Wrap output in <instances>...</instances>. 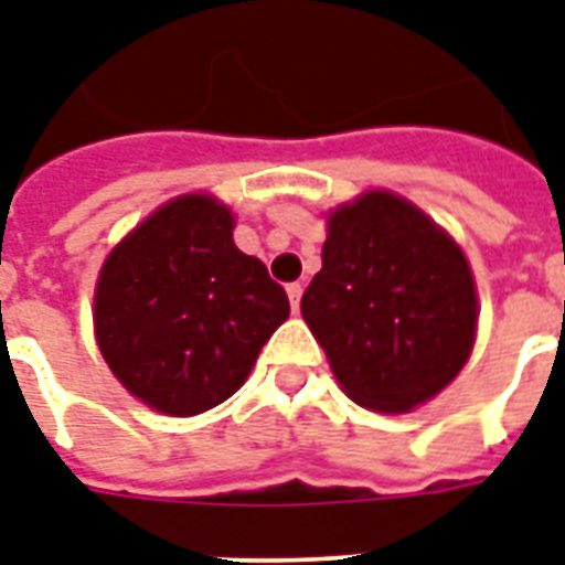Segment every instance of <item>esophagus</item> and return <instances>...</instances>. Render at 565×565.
I'll return each mask as SVG.
<instances>
[{"label": "esophagus", "instance_id": "obj_1", "mask_svg": "<svg viewBox=\"0 0 565 565\" xmlns=\"http://www.w3.org/2000/svg\"><path fill=\"white\" fill-rule=\"evenodd\" d=\"M301 292H305V287H301L299 281H292L287 284V296H290V305H292V311H299V301H301Z\"/></svg>", "mask_w": 565, "mask_h": 565}]
</instances>
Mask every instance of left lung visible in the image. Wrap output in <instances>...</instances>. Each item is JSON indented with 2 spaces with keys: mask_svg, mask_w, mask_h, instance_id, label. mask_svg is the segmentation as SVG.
Returning <instances> with one entry per match:
<instances>
[{
  "mask_svg": "<svg viewBox=\"0 0 565 565\" xmlns=\"http://www.w3.org/2000/svg\"><path fill=\"white\" fill-rule=\"evenodd\" d=\"M301 317L347 397L408 412L450 385L471 355L477 292L462 248L429 215L367 192L331 213Z\"/></svg>",
  "mask_w": 565,
  "mask_h": 565,
  "instance_id": "obj_1",
  "label": "left lung"
}]
</instances>
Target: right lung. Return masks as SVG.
<instances>
[{
	"label": "right lung",
	"instance_id": "add662e5",
	"mask_svg": "<svg viewBox=\"0 0 565 565\" xmlns=\"http://www.w3.org/2000/svg\"><path fill=\"white\" fill-rule=\"evenodd\" d=\"M290 317L266 266L234 245V215L183 195L141 222L103 264L94 331L132 397L174 417L225 403Z\"/></svg>",
	"mask_w": 565,
	"mask_h": 565
}]
</instances>
